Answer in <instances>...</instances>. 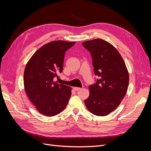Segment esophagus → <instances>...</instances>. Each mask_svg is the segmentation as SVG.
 Here are the masks:
<instances>
[{
  "instance_id": "34e87169",
  "label": "esophagus",
  "mask_w": 151,
  "mask_h": 151,
  "mask_svg": "<svg viewBox=\"0 0 151 151\" xmlns=\"http://www.w3.org/2000/svg\"><path fill=\"white\" fill-rule=\"evenodd\" d=\"M80 89H81V88H79V87H73V90L75 91L80 90Z\"/></svg>"
}]
</instances>
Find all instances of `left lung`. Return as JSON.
I'll return each instance as SVG.
<instances>
[{"label": "left lung", "mask_w": 151, "mask_h": 151, "mask_svg": "<svg viewBox=\"0 0 151 151\" xmlns=\"http://www.w3.org/2000/svg\"><path fill=\"white\" fill-rule=\"evenodd\" d=\"M82 45L90 52L94 73L99 77L89 86L85 105L95 115H107L118 107L127 93L129 71L119 52L109 42L95 39Z\"/></svg>", "instance_id": "1"}]
</instances>
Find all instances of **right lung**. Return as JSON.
Instances as JSON below:
<instances>
[{"label":"right lung","mask_w":151,"mask_h":151,"mask_svg":"<svg viewBox=\"0 0 151 151\" xmlns=\"http://www.w3.org/2000/svg\"><path fill=\"white\" fill-rule=\"evenodd\" d=\"M75 42L54 41L37 50L27 63L24 72L26 94L40 114L52 116L64 110L71 88L54 81L61 73L65 52Z\"/></svg>","instance_id":"obj_1"}]
</instances>
